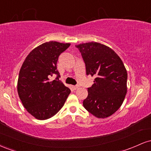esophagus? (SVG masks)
I'll use <instances>...</instances> for the list:
<instances>
[{"mask_svg":"<svg viewBox=\"0 0 151 151\" xmlns=\"http://www.w3.org/2000/svg\"><path fill=\"white\" fill-rule=\"evenodd\" d=\"M72 87H73V89H74V90H77V89H79V86H72Z\"/></svg>","mask_w":151,"mask_h":151,"instance_id":"obj_1","label":"esophagus"}]
</instances>
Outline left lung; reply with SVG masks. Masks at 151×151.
Masks as SVG:
<instances>
[{
    "label": "left lung",
    "instance_id": "left-lung-1",
    "mask_svg": "<svg viewBox=\"0 0 151 151\" xmlns=\"http://www.w3.org/2000/svg\"><path fill=\"white\" fill-rule=\"evenodd\" d=\"M82 56L86 75L94 76L83 106L94 116L109 117L121 107L127 93V71L111 48L96 42L75 45Z\"/></svg>",
    "mask_w": 151,
    "mask_h": 151
}]
</instances>
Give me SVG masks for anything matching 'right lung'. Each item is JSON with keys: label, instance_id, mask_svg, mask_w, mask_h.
<instances>
[{"label": "right lung", "instance_id": "add662e5", "mask_svg": "<svg viewBox=\"0 0 151 151\" xmlns=\"http://www.w3.org/2000/svg\"><path fill=\"white\" fill-rule=\"evenodd\" d=\"M70 43L50 41L40 45L29 53L20 68L18 93L22 105L31 115L39 120L55 116L65 104L71 91L61 81L57 70L60 54ZM57 74L55 81L49 77Z\"/></svg>", "mask_w": 151, "mask_h": 151}]
</instances>
